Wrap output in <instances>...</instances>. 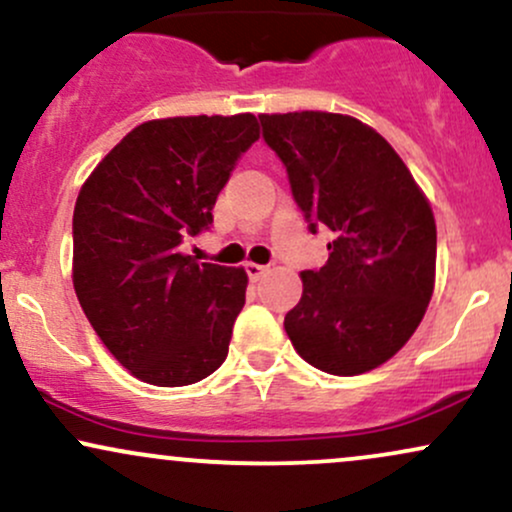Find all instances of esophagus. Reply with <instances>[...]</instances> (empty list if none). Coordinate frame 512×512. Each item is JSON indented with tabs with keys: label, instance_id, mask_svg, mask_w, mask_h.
I'll use <instances>...</instances> for the list:
<instances>
[{
	"label": "esophagus",
	"instance_id": "34e87169",
	"mask_svg": "<svg viewBox=\"0 0 512 512\" xmlns=\"http://www.w3.org/2000/svg\"><path fill=\"white\" fill-rule=\"evenodd\" d=\"M244 270H246V275H249V278L256 282V280H261V275L266 273L268 268L261 266V263H251V261H249V263H244Z\"/></svg>",
	"mask_w": 512,
	"mask_h": 512
}]
</instances>
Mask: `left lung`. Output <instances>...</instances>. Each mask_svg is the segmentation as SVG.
<instances>
[{
    "label": "left lung",
    "instance_id": "1",
    "mask_svg": "<svg viewBox=\"0 0 512 512\" xmlns=\"http://www.w3.org/2000/svg\"><path fill=\"white\" fill-rule=\"evenodd\" d=\"M309 232L328 227L326 266L302 270L285 330L304 362L357 376L412 338L434 292L436 222L400 155L333 112L261 114Z\"/></svg>",
    "mask_w": 512,
    "mask_h": 512
}]
</instances>
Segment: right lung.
Returning <instances> with one entry per match:
<instances>
[{
	"instance_id": "1",
	"label": "right lung",
	"mask_w": 512,
	"mask_h": 512,
	"mask_svg": "<svg viewBox=\"0 0 512 512\" xmlns=\"http://www.w3.org/2000/svg\"><path fill=\"white\" fill-rule=\"evenodd\" d=\"M256 138L254 114L155 119L126 134L81 186L76 297L141 381L189 386L225 362L249 278L184 256L182 244L213 225L218 194Z\"/></svg>"
}]
</instances>
